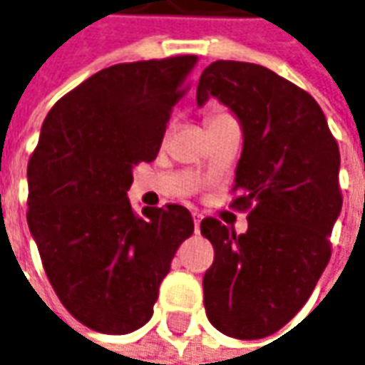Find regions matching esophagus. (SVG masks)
Wrapping results in <instances>:
<instances>
[{"instance_id":"1","label":"esophagus","mask_w":365,"mask_h":365,"mask_svg":"<svg viewBox=\"0 0 365 365\" xmlns=\"http://www.w3.org/2000/svg\"><path fill=\"white\" fill-rule=\"evenodd\" d=\"M192 221H195V231L199 233V225L202 221V215L200 212H192Z\"/></svg>"}]
</instances>
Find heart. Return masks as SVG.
Instances as JSON below:
<instances>
[{"instance_id": "obj_1", "label": "heart", "mask_w": 365, "mask_h": 365, "mask_svg": "<svg viewBox=\"0 0 365 365\" xmlns=\"http://www.w3.org/2000/svg\"><path fill=\"white\" fill-rule=\"evenodd\" d=\"M222 116H225V114H211L207 122H212V120H219V118H222Z\"/></svg>"}]
</instances>
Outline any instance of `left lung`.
<instances>
[{"instance_id":"1","label":"left lung","mask_w":365,"mask_h":365,"mask_svg":"<svg viewBox=\"0 0 365 365\" xmlns=\"http://www.w3.org/2000/svg\"><path fill=\"white\" fill-rule=\"evenodd\" d=\"M209 98L241 124L233 205L251 211L243 235L211 217L200 222L215 247L205 309L225 336L259 339L302 309L329 261L327 237L341 211L339 148L314 98L263 66L212 62L197 104Z\"/></svg>"}]
</instances>
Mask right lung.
I'll list each match as a JSON object with an SVG mask.
<instances>
[{
    "instance_id": "add662e5",
    "label": "right lung",
    "mask_w": 365,
    "mask_h": 365,
    "mask_svg": "<svg viewBox=\"0 0 365 365\" xmlns=\"http://www.w3.org/2000/svg\"><path fill=\"white\" fill-rule=\"evenodd\" d=\"M197 56L116 63L58 100L28 165V225L63 307L102 334L153 317L195 222L180 205L132 211L138 163L156 158Z\"/></svg>"
}]
</instances>
